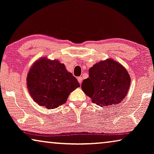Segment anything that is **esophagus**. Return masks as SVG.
<instances>
[{
	"label": "esophagus",
	"instance_id": "1",
	"mask_svg": "<svg viewBox=\"0 0 154 154\" xmlns=\"http://www.w3.org/2000/svg\"><path fill=\"white\" fill-rule=\"evenodd\" d=\"M77 80H78V82H79V83L80 84H82V80H83V78L82 77H79L77 78Z\"/></svg>",
	"mask_w": 154,
	"mask_h": 154
}]
</instances>
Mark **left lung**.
<instances>
[{
  "label": "left lung",
  "instance_id": "obj_1",
  "mask_svg": "<svg viewBox=\"0 0 154 154\" xmlns=\"http://www.w3.org/2000/svg\"><path fill=\"white\" fill-rule=\"evenodd\" d=\"M131 78L126 68L109 58L96 63L89 69V77L82 89L92 101L101 107L119 104L128 93Z\"/></svg>",
  "mask_w": 154,
  "mask_h": 154
}]
</instances>
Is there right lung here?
Returning a JSON list of instances; mask_svg holds the SVG:
<instances>
[{"label": "right lung", "mask_w": 154, "mask_h": 154, "mask_svg": "<svg viewBox=\"0 0 154 154\" xmlns=\"http://www.w3.org/2000/svg\"><path fill=\"white\" fill-rule=\"evenodd\" d=\"M80 85L64 64L43 57L36 60L29 70L26 87L33 101L46 109L64 104L70 92Z\"/></svg>", "instance_id": "add662e5"}]
</instances>
